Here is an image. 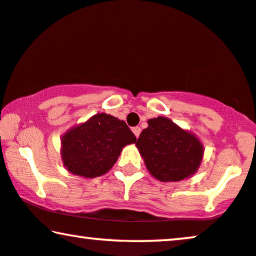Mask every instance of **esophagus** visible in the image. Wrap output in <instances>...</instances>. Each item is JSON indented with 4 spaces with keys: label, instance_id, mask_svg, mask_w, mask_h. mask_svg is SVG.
I'll return each instance as SVG.
<instances>
[{
    "label": "esophagus",
    "instance_id": "1",
    "mask_svg": "<svg viewBox=\"0 0 256 256\" xmlns=\"http://www.w3.org/2000/svg\"><path fill=\"white\" fill-rule=\"evenodd\" d=\"M132 131H134V136H136V137H139V134H140V128H138V126H136V128H132Z\"/></svg>",
    "mask_w": 256,
    "mask_h": 256
}]
</instances>
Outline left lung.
<instances>
[{
    "label": "left lung",
    "instance_id": "1",
    "mask_svg": "<svg viewBox=\"0 0 256 256\" xmlns=\"http://www.w3.org/2000/svg\"><path fill=\"white\" fill-rule=\"evenodd\" d=\"M148 124L136 145L152 176L160 182L192 177L203 157L198 138L166 117L148 119Z\"/></svg>",
    "mask_w": 256,
    "mask_h": 256
}]
</instances>
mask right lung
<instances>
[{
    "instance_id": "right-lung-1",
    "label": "right lung",
    "mask_w": 256,
    "mask_h": 256,
    "mask_svg": "<svg viewBox=\"0 0 256 256\" xmlns=\"http://www.w3.org/2000/svg\"><path fill=\"white\" fill-rule=\"evenodd\" d=\"M136 140L137 138L124 120L98 113L62 136L61 158L70 172L93 178L108 172L122 148Z\"/></svg>"
}]
</instances>
